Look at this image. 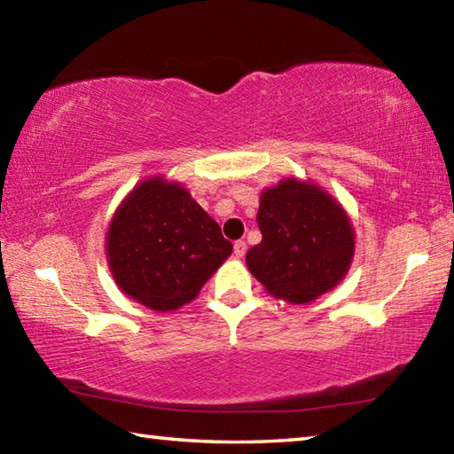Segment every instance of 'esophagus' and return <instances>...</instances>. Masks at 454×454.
<instances>
[{
  "label": "esophagus",
  "mask_w": 454,
  "mask_h": 454,
  "mask_svg": "<svg viewBox=\"0 0 454 454\" xmlns=\"http://www.w3.org/2000/svg\"><path fill=\"white\" fill-rule=\"evenodd\" d=\"M246 254V242L244 240H236L234 242V256L236 258H244Z\"/></svg>",
  "instance_id": "esophagus-1"
}]
</instances>
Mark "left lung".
<instances>
[{"label": "left lung", "instance_id": "obj_1", "mask_svg": "<svg viewBox=\"0 0 454 454\" xmlns=\"http://www.w3.org/2000/svg\"><path fill=\"white\" fill-rule=\"evenodd\" d=\"M258 228L246 266L268 294L309 304L344 280L355 256V228L336 198L310 180L286 178L260 194Z\"/></svg>", "mask_w": 454, "mask_h": 454}]
</instances>
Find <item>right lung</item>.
<instances>
[{
	"label": "right lung",
	"mask_w": 454,
	"mask_h": 454,
	"mask_svg": "<svg viewBox=\"0 0 454 454\" xmlns=\"http://www.w3.org/2000/svg\"><path fill=\"white\" fill-rule=\"evenodd\" d=\"M232 254V244L190 192L164 176L121 200L106 236L112 278L128 298L156 312L194 301Z\"/></svg>",
	"instance_id": "1"
}]
</instances>
